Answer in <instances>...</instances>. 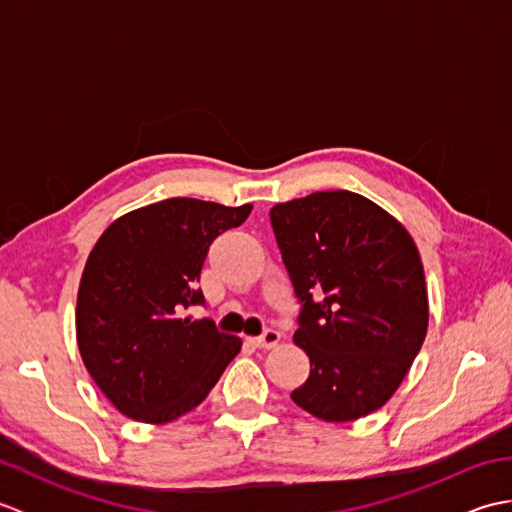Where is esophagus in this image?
Instances as JSON below:
<instances>
[{
  "instance_id": "1",
  "label": "esophagus",
  "mask_w": 512,
  "mask_h": 512,
  "mask_svg": "<svg viewBox=\"0 0 512 512\" xmlns=\"http://www.w3.org/2000/svg\"><path fill=\"white\" fill-rule=\"evenodd\" d=\"M253 345L257 347H275L279 343V332L277 330H266L264 334L253 336V339H248Z\"/></svg>"
}]
</instances>
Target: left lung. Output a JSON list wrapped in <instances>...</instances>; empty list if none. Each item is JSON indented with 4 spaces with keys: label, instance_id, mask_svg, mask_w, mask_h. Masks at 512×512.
I'll return each mask as SVG.
<instances>
[{
    "label": "left lung",
    "instance_id": "8db88e82",
    "mask_svg": "<svg viewBox=\"0 0 512 512\" xmlns=\"http://www.w3.org/2000/svg\"><path fill=\"white\" fill-rule=\"evenodd\" d=\"M299 301L295 343L310 376L290 394L325 422H350L396 394L429 325L418 246L394 215L352 191L270 209Z\"/></svg>",
    "mask_w": 512,
    "mask_h": 512
}]
</instances>
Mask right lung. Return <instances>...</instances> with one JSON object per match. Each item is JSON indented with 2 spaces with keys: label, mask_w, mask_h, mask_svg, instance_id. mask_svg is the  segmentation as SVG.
I'll use <instances>...</instances> for the list:
<instances>
[{
  "label": "right lung",
  "mask_w": 512,
  "mask_h": 512,
  "mask_svg": "<svg viewBox=\"0 0 512 512\" xmlns=\"http://www.w3.org/2000/svg\"><path fill=\"white\" fill-rule=\"evenodd\" d=\"M253 204L171 198L105 228L76 297V343L90 376L123 416L165 424L209 396L242 339L191 321L213 239L244 224Z\"/></svg>",
  "instance_id": "add662e5"
}]
</instances>
